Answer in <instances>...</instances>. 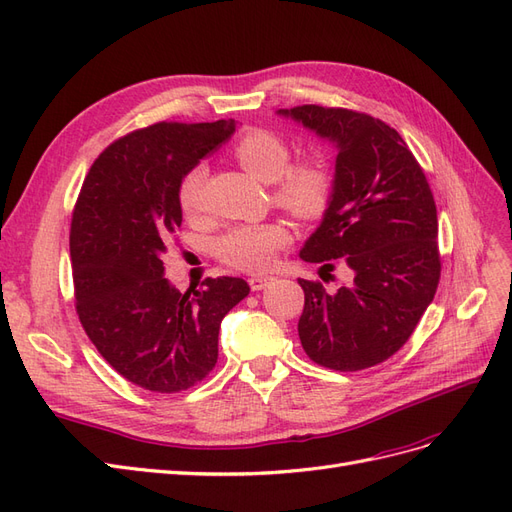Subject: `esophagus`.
<instances>
[{"label":"esophagus","mask_w":512,"mask_h":512,"mask_svg":"<svg viewBox=\"0 0 512 512\" xmlns=\"http://www.w3.org/2000/svg\"><path fill=\"white\" fill-rule=\"evenodd\" d=\"M273 282H275L273 275H254V277H250V288L258 292V290H265Z\"/></svg>","instance_id":"34e87169"}]
</instances>
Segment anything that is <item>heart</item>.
I'll return each mask as SVG.
<instances>
[{
  "label": "heart",
  "mask_w": 512,
  "mask_h": 512,
  "mask_svg": "<svg viewBox=\"0 0 512 512\" xmlns=\"http://www.w3.org/2000/svg\"><path fill=\"white\" fill-rule=\"evenodd\" d=\"M232 156L245 173L262 183H275V203L301 218H314L331 194V175L320 160L309 158L290 162L288 145L269 130L245 132L232 147ZM205 166H194L179 183V207L185 215L203 209ZM290 235L284 224H245L232 226L215 241V254L226 265L245 271H265L275 254L286 247Z\"/></svg>",
  "instance_id": "heart-1"
}]
</instances>
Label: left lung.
Here are the masks:
<instances>
[{"label": "left lung", "instance_id": "1", "mask_svg": "<svg viewBox=\"0 0 512 512\" xmlns=\"http://www.w3.org/2000/svg\"><path fill=\"white\" fill-rule=\"evenodd\" d=\"M277 115L335 149L327 209L299 256L322 262L320 271L342 258L354 275L333 294L299 280L303 350L335 371L374 367L408 342L438 288V213L429 183L404 138L380 119L316 104Z\"/></svg>", "mask_w": 512, "mask_h": 512}]
</instances>
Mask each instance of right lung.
<instances>
[{"label":"right lung","instance_id":"right-lung-1","mask_svg":"<svg viewBox=\"0 0 512 512\" xmlns=\"http://www.w3.org/2000/svg\"><path fill=\"white\" fill-rule=\"evenodd\" d=\"M235 119L153 123L106 147L72 213L76 312L117 374L179 393L218 363L222 318L250 294L241 277H207L179 292L162 256L183 220L179 183L235 132Z\"/></svg>","mask_w":512,"mask_h":512}]
</instances>
